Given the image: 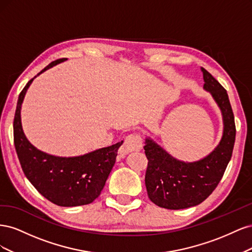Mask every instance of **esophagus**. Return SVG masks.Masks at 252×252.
<instances>
[{"instance_id":"34e87169","label":"esophagus","mask_w":252,"mask_h":252,"mask_svg":"<svg viewBox=\"0 0 252 252\" xmlns=\"http://www.w3.org/2000/svg\"><path fill=\"white\" fill-rule=\"evenodd\" d=\"M143 148V142L139 134H129L126 136L123 145L120 148L121 155H126L130 151H139Z\"/></svg>"}]
</instances>
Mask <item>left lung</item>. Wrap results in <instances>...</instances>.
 <instances>
[{
	"label": "left lung",
	"instance_id": "obj_1",
	"mask_svg": "<svg viewBox=\"0 0 252 252\" xmlns=\"http://www.w3.org/2000/svg\"><path fill=\"white\" fill-rule=\"evenodd\" d=\"M204 89L211 94L223 118V135L208 156L195 162L173 158L154 140L145 139L148 167L145 175L148 197L166 209H184L201 204L212 193L229 163L235 141V124L227 91L201 67Z\"/></svg>",
	"mask_w": 252,
	"mask_h": 252
}]
</instances>
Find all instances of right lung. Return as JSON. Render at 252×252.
<instances>
[{
    "mask_svg": "<svg viewBox=\"0 0 252 252\" xmlns=\"http://www.w3.org/2000/svg\"><path fill=\"white\" fill-rule=\"evenodd\" d=\"M65 60L50 63L21 91L13 120V141L22 169L37 191L53 204L73 207L93 203L101 194L123 141L83 156L66 158L41 151L27 140L21 122L27 90L37 75Z\"/></svg>",
    "mask_w": 252,
    "mask_h": 252,
    "instance_id": "obj_1",
    "label": "right lung"
}]
</instances>
